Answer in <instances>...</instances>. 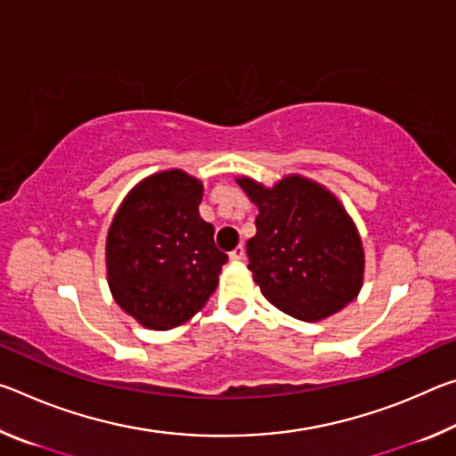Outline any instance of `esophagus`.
<instances>
[{"instance_id": "1", "label": "esophagus", "mask_w": 456, "mask_h": 456, "mask_svg": "<svg viewBox=\"0 0 456 456\" xmlns=\"http://www.w3.org/2000/svg\"><path fill=\"white\" fill-rule=\"evenodd\" d=\"M229 257L233 259V261H243V259H245V247H243V245L235 247V249L229 253Z\"/></svg>"}]
</instances>
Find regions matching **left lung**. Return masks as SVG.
Wrapping results in <instances>:
<instances>
[{
  "instance_id": "1",
  "label": "left lung",
  "mask_w": 456,
  "mask_h": 456,
  "mask_svg": "<svg viewBox=\"0 0 456 456\" xmlns=\"http://www.w3.org/2000/svg\"><path fill=\"white\" fill-rule=\"evenodd\" d=\"M237 183L259 207L247 256L267 302L304 322L348 305L362 288L364 249L339 200L304 176L273 189L245 176Z\"/></svg>"
}]
</instances>
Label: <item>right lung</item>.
I'll use <instances>...</instances> for the list:
<instances>
[{
  "instance_id": "right-lung-1",
  "label": "right lung",
  "mask_w": 456,
  "mask_h": 456,
  "mask_svg": "<svg viewBox=\"0 0 456 456\" xmlns=\"http://www.w3.org/2000/svg\"><path fill=\"white\" fill-rule=\"evenodd\" d=\"M203 184L165 171L138 183L108 231V285L117 304L151 330L191 320L217 288L227 256L200 219Z\"/></svg>"
}]
</instances>
